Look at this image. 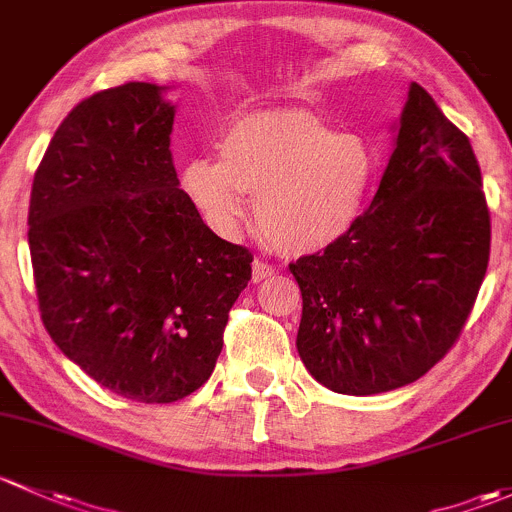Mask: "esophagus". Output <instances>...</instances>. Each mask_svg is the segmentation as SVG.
I'll use <instances>...</instances> for the list:
<instances>
[{"mask_svg":"<svg viewBox=\"0 0 512 512\" xmlns=\"http://www.w3.org/2000/svg\"><path fill=\"white\" fill-rule=\"evenodd\" d=\"M273 273H276V266L268 261H254V281L261 283L266 281V278H271Z\"/></svg>","mask_w":512,"mask_h":512,"instance_id":"esophagus-1","label":"esophagus"}]
</instances>
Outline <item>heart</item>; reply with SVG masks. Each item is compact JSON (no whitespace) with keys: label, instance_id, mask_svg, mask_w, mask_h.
<instances>
[{"label":"heart","instance_id":"obj_1","mask_svg":"<svg viewBox=\"0 0 512 512\" xmlns=\"http://www.w3.org/2000/svg\"><path fill=\"white\" fill-rule=\"evenodd\" d=\"M219 157L182 167V189L204 224L234 239L256 197V221L286 254L328 249L360 219L377 160L357 135L335 133L308 110H271L236 120L219 140Z\"/></svg>","mask_w":512,"mask_h":512}]
</instances>
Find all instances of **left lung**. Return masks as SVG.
Wrapping results in <instances>:
<instances>
[{"instance_id": "1", "label": "left lung", "mask_w": 512, "mask_h": 512, "mask_svg": "<svg viewBox=\"0 0 512 512\" xmlns=\"http://www.w3.org/2000/svg\"><path fill=\"white\" fill-rule=\"evenodd\" d=\"M491 212L466 135L412 83L370 209L300 256L298 355L337 394L389 392L456 345L486 278Z\"/></svg>"}]
</instances>
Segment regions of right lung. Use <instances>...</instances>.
<instances>
[{
  "label": "right lung",
  "instance_id": "1",
  "mask_svg": "<svg viewBox=\"0 0 512 512\" xmlns=\"http://www.w3.org/2000/svg\"><path fill=\"white\" fill-rule=\"evenodd\" d=\"M162 91L133 81L81 100L51 138L29 202L44 328L100 387L142 404L207 382L254 261L179 189L175 105Z\"/></svg>",
  "mask_w": 512,
  "mask_h": 512
}]
</instances>
